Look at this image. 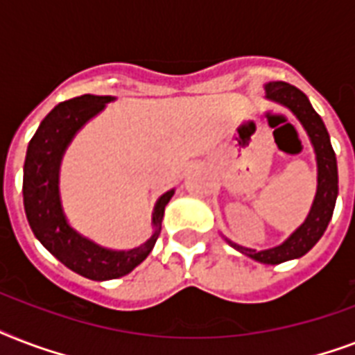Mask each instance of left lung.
Instances as JSON below:
<instances>
[{
  "instance_id": "8db88e82",
  "label": "left lung",
  "mask_w": 355,
  "mask_h": 355,
  "mask_svg": "<svg viewBox=\"0 0 355 355\" xmlns=\"http://www.w3.org/2000/svg\"><path fill=\"white\" fill-rule=\"evenodd\" d=\"M265 97L278 103L282 107L289 108L297 116L298 121L302 123L304 130L308 132L315 149V156H317V193H315L313 205H311L306 221L278 247L267 248V250H254V248L241 247L228 239L227 241L236 250L248 258L256 259L259 263L278 265L287 259L304 256L322 237L331 216H334L336 199L339 193V186H337L339 178H337V160L336 153L331 149L330 134L326 130L319 114L313 110L306 94L287 83H267Z\"/></svg>"
}]
</instances>
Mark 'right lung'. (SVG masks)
Returning <instances> with one entry per match:
<instances>
[{
    "mask_svg": "<svg viewBox=\"0 0 355 355\" xmlns=\"http://www.w3.org/2000/svg\"><path fill=\"white\" fill-rule=\"evenodd\" d=\"M110 101L114 97L86 94L57 105L29 141L24 164V206L33 234L68 269L97 282L128 275L149 256L160 236L166 205L175 193V189H169L156 200L155 232L144 245L130 250L105 248L69 227L58 193L60 162L75 134Z\"/></svg>",
    "mask_w": 355,
    "mask_h": 355,
    "instance_id": "obj_1",
    "label": "right lung"
}]
</instances>
